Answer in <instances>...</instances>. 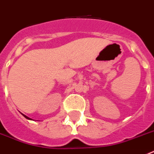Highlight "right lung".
Here are the masks:
<instances>
[{
    "mask_svg": "<svg viewBox=\"0 0 154 154\" xmlns=\"http://www.w3.org/2000/svg\"><path fill=\"white\" fill-rule=\"evenodd\" d=\"M21 115H22V116H23L25 118V119H29V120H32V119H30V118H29V117H28V116H25V115L22 114V113H21Z\"/></svg>",
    "mask_w": 154,
    "mask_h": 154,
    "instance_id": "1",
    "label": "right lung"
}]
</instances>
